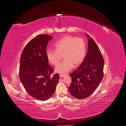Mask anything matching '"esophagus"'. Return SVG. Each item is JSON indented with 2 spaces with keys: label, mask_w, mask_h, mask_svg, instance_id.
<instances>
[{
  "label": "esophagus",
  "mask_w": 126,
  "mask_h": 126,
  "mask_svg": "<svg viewBox=\"0 0 126 126\" xmlns=\"http://www.w3.org/2000/svg\"><path fill=\"white\" fill-rule=\"evenodd\" d=\"M64 76H65V75H64V74H59V76H60V78H63V77Z\"/></svg>",
  "instance_id": "34e87169"
}]
</instances>
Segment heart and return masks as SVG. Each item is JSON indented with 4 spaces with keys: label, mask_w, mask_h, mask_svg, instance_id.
Returning a JSON list of instances; mask_svg holds the SVG:
<instances>
[{
    "label": "heart",
    "mask_w": 126,
    "mask_h": 126,
    "mask_svg": "<svg viewBox=\"0 0 126 126\" xmlns=\"http://www.w3.org/2000/svg\"><path fill=\"white\" fill-rule=\"evenodd\" d=\"M55 50L48 49L46 52L49 63L56 66L59 62L61 56L64 60L55 68L58 73L64 74L69 71L74 66L79 65L86 55V44L81 38L71 36H64L54 45Z\"/></svg>",
    "instance_id": "b5f03b06"
}]
</instances>
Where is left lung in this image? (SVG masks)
Here are the masks:
<instances>
[{
  "instance_id": "8db88e82",
  "label": "left lung",
  "mask_w": 126,
  "mask_h": 126,
  "mask_svg": "<svg viewBox=\"0 0 126 126\" xmlns=\"http://www.w3.org/2000/svg\"><path fill=\"white\" fill-rule=\"evenodd\" d=\"M88 51L84 60L77 69L69 75L72 82L69 88L70 94L77 99L90 96L101 81L104 60L98 46L88 35Z\"/></svg>"
}]
</instances>
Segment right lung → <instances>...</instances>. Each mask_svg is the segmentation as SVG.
Masks as SVG:
<instances>
[{
  "mask_svg": "<svg viewBox=\"0 0 126 126\" xmlns=\"http://www.w3.org/2000/svg\"><path fill=\"white\" fill-rule=\"evenodd\" d=\"M52 37L39 35L30 40L22 52L20 59L19 78L29 94L37 100L45 101L54 94L59 79L58 74L48 64L46 52Z\"/></svg>",
  "mask_w": 126,
  "mask_h": 126,
  "instance_id": "1",
  "label": "right lung"
}]
</instances>
